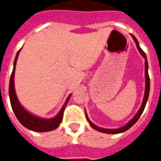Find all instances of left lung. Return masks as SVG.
<instances>
[{"label":"left lung","instance_id":"left-lung-1","mask_svg":"<svg viewBox=\"0 0 161 161\" xmlns=\"http://www.w3.org/2000/svg\"><path fill=\"white\" fill-rule=\"evenodd\" d=\"M132 37H133V39L135 40V43H136V46H137V48L140 51V53L142 54L143 58H145V76H146V88H145V94H144V98H143V102H142V104L141 106V108L139 109V111L137 112V114L135 115V117L132 119L131 121H129L128 123L123 126L122 128H115V129H107V128H100V127H97V126H96L95 124H93L91 121H90V119L88 118L87 115H86V118H87L88 121H89V123L91 125L92 128L96 129V130H97L99 132H102V133H105V134H119V133H122V132H125L126 130H128L129 128H131L133 125L135 124L136 121H138L139 118H140V116L142 115V112L144 111V108H145L146 103H147V99H148V95H149V91H150V80H149V75H148V64H147V56H146V53L142 51V49L140 47V45H139L138 40L137 39L135 38L133 34H131Z\"/></svg>","mask_w":161,"mask_h":161}]
</instances>
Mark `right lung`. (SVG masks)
Returning <instances> with one entry per match:
<instances>
[{"label":"right lung","mask_w":161,"mask_h":161,"mask_svg":"<svg viewBox=\"0 0 161 161\" xmlns=\"http://www.w3.org/2000/svg\"><path fill=\"white\" fill-rule=\"evenodd\" d=\"M20 50L18 51V53L16 54L15 59L14 62V69H13V72L11 74V77H10V83H9V97H10V103H11V106L14 115H16L17 119L21 124L28 128L30 130H33L35 132H47L52 131L53 129L57 128L62 121L64 115V110L65 108L67 103L70 99V97H68L65 103L61 108L59 113L55 116L54 118L52 119H41L37 117L35 115L30 114L29 112H27L23 108L22 106L19 103L18 98L16 97L15 91H14V70H15V65L16 61L18 58V55Z\"/></svg>","instance_id":"add662e5"}]
</instances>
